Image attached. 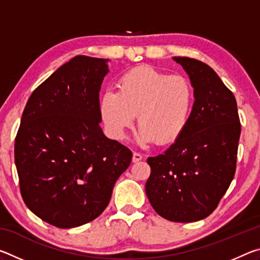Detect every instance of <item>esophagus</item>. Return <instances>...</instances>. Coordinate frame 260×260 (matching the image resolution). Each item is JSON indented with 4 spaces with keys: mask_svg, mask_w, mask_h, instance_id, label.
I'll return each instance as SVG.
<instances>
[{
    "mask_svg": "<svg viewBox=\"0 0 260 260\" xmlns=\"http://www.w3.org/2000/svg\"><path fill=\"white\" fill-rule=\"evenodd\" d=\"M142 158H143L142 153H140V152H134V153H133V161H134V162L140 161L141 159H142Z\"/></svg>",
    "mask_w": 260,
    "mask_h": 260,
    "instance_id": "1",
    "label": "esophagus"
}]
</instances>
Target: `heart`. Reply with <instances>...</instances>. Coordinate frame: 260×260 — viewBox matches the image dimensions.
I'll return each mask as SVG.
<instances>
[{
    "mask_svg": "<svg viewBox=\"0 0 260 260\" xmlns=\"http://www.w3.org/2000/svg\"><path fill=\"white\" fill-rule=\"evenodd\" d=\"M193 101V88L187 78L143 65L122 74L117 93L109 90L103 95L100 113L113 138H124L136 116L141 142L165 146L186 128Z\"/></svg>",
    "mask_w": 260,
    "mask_h": 260,
    "instance_id": "1",
    "label": "heart"
}]
</instances>
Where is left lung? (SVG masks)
I'll return each instance as SVG.
<instances>
[{
  "instance_id": "left-lung-1",
  "label": "left lung",
  "mask_w": 260,
  "mask_h": 260,
  "mask_svg": "<svg viewBox=\"0 0 260 260\" xmlns=\"http://www.w3.org/2000/svg\"><path fill=\"white\" fill-rule=\"evenodd\" d=\"M193 87L192 111L182 134L147 161L149 202L174 222L199 221L217 208L234 179L241 122L235 96L209 65L173 57Z\"/></svg>"
}]
</instances>
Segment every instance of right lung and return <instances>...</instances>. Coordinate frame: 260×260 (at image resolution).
Listing matches in <instances>:
<instances>
[{"label": "right lung", "mask_w": 260, "mask_h": 260, "mask_svg": "<svg viewBox=\"0 0 260 260\" xmlns=\"http://www.w3.org/2000/svg\"><path fill=\"white\" fill-rule=\"evenodd\" d=\"M109 59L76 56L29 96L15 141L21 197L50 225L73 228L107 208L133 153L103 134L100 90Z\"/></svg>", "instance_id": "add662e5"}]
</instances>
